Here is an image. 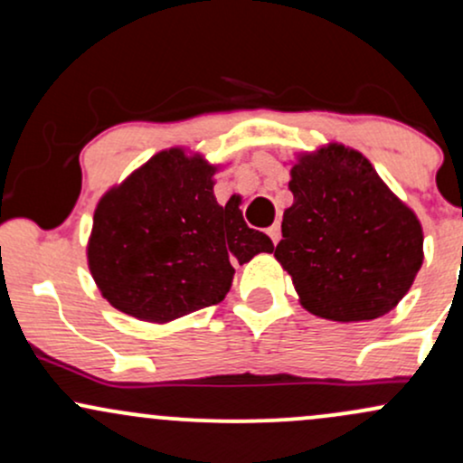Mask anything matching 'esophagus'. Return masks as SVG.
<instances>
[{"label":"esophagus","mask_w":463,"mask_h":463,"mask_svg":"<svg viewBox=\"0 0 463 463\" xmlns=\"http://www.w3.org/2000/svg\"><path fill=\"white\" fill-rule=\"evenodd\" d=\"M268 235H269V239H272L274 243H279L280 241V224H272L268 228Z\"/></svg>","instance_id":"esophagus-1"}]
</instances>
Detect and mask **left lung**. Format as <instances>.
<instances>
[{"label": "left lung", "instance_id": "1", "mask_svg": "<svg viewBox=\"0 0 463 463\" xmlns=\"http://www.w3.org/2000/svg\"><path fill=\"white\" fill-rule=\"evenodd\" d=\"M289 191L274 257L302 307L335 322L394 309L422 265V228L368 158L342 146L307 154L291 167Z\"/></svg>", "mask_w": 463, "mask_h": 463}]
</instances>
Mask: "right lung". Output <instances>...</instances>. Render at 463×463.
I'll use <instances>...</instances> for the list:
<instances>
[{"mask_svg": "<svg viewBox=\"0 0 463 463\" xmlns=\"http://www.w3.org/2000/svg\"><path fill=\"white\" fill-rule=\"evenodd\" d=\"M215 167L183 150L161 152L99 200L89 268L115 309L167 322L224 300L232 265L272 252L232 202L217 204Z\"/></svg>", "mask_w": 463, "mask_h": 463, "instance_id": "right-lung-1", "label": "right lung"}]
</instances>
